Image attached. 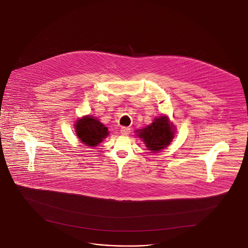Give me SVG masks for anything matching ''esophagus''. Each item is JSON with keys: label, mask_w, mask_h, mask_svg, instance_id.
Wrapping results in <instances>:
<instances>
[{"label": "esophagus", "mask_w": 248, "mask_h": 248, "mask_svg": "<svg viewBox=\"0 0 248 248\" xmlns=\"http://www.w3.org/2000/svg\"><path fill=\"white\" fill-rule=\"evenodd\" d=\"M130 128L129 127H125V126H123L122 128H121V133L123 134V135H129L130 134Z\"/></svg>", "instance_id": "obj_1"}]
</instances>
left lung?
Instances as JSON below:
<instances>
[{
    "label": "left lung",
    "mask_w": 248,
    "mask_h": 248,
    "mask_svg": "<svg viewBox=\"0 0 248 248\" xmlns=\"http://www.w3.org/2000/svg\"><path fill=\"white\" fill-rule=\"evenodd\" d=\"M173 127L167 116H160L155 118L152 124L137 132L138 137L144 140L148 150L157 152L170 145L174 137Z\"/></svg>",
    "instance_id": "obj_1"
}]
</instances>
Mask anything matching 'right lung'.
<instances>
[{"instance_id": "right-lung-1", "label": "right lung", "mask_w": 248, "mask_h": 248, "mask_svg": "<svg viewBox=\"0 0 248 248\" xmlns=\"http://www.w3.org/2000/svg\"><path fill=\"white\" fill-rule=\"evenodd\" d=\"M76 133L79 140L87 146H96L108 135V128L99 120L86 116L78 120Z\"/></svg>"}]
</instances>
